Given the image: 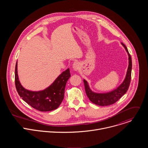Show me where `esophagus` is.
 Returning <instances> with one entry per match:
<instances>
[{
    "instance_id": "obj_1",
    "label": "esophagus",
    "mask_w": 148,
    "mask_h": 148,
    "mask_svg": "<svg viewBox=\"0 0 148 148\" xmlns=\"http://www.w3.org/2000/svg\"><path fill=\"white\" fill-rule=\"evenodd\" d=\"M79 64L77 62V61H75L73 63V69H74V70L75 71H77L78 69H79Z\"/></svg>"
}]
</instances>
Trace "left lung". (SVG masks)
Instances as JSON below:
<instances>
[{"label": "left lung", "instance_id": "8db88e82", "mask_svg": "<svg viewBox=\"0 0 148 148\" xmlns=\"http://www.w3.org/2000/svg\"><path fill=\"white\" fill-rule=\"evenodd\" d=\"M121 44L124 47L128 54L129 65L124 81L117 88L107 93H95L90 90L87 81L85 79L83 80L87 97L95 105H99V106H107V105L113 104L115 103L119 99H120L128 90L131 79V71L132 65V58L130 54L128 52L127 47L122 43H121Z\"/></svg>", "mask_w": 148, "mask_h": 148}]
</instances>
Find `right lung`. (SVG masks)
<instances>
[{
  "label": "right lung",
  "instance_id": "obj_1",
  "mask_svg": "<svg viewBox=\"0 0 148 148\" xmlns=\"http://www.w3.org/2000/svg\"><path fill=\"white\" fill-rule=\"evenodd\" d=\"M70 76V69H68L45 90L29 91L21 85L18 80L17 61L15 67V86L20 97L32 107L40 111H50L57 109L64 99L66 85Z\"/></svg>",
  "mask_w": 148,
  "mask_h": 148
}]
</instances>
